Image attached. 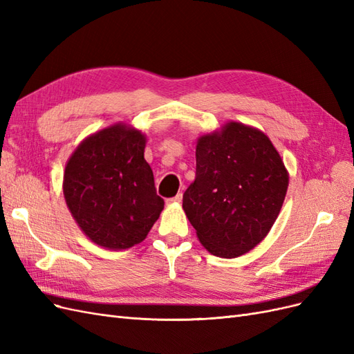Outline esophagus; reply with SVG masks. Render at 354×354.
I'll return each instance as SVG.
<instances>
[{"mask_svg":"<svg viewBox=\"0 0 354 354\" xmlns=\"http://www.w3.org/2000/svg\"><path fill=\"white\" fill-rule=\"evenodd\" d=\"M181 199H183V195L177 194L174 198H168L167 203H178V202H181Z\"/></svg>","mask_w":354,"mask_h":354,"instance_id":"34e87169","label":"esophagus"}]
</instances>
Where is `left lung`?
<instances>
[{"label":"left lung","mask_w":354,"mask_h":354,"mask_svg":"<svg viewBox=\"0 0 354 354\" xmlns=\"http://www.w3.org/2000/svg\"><path fill=\"white\" fill-rule=\"evenodd\" d=\"M286 189V168L269 137L229 122L198 140L196 177L185 192L183 209L211 254L234 259L266 238Z\"/></svg>","instance_id":"8db88e82"}]
</instances>
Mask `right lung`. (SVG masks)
Returning a JSON list of instances; mask_svg holds the SVG:
<instances>
[{"mask_svg":"<svg viewBox=\"0 0 354 354\" xmlns=\"http://www.w3.org/2000/svg\"><path fill=\"white\" fill-rule=\"evenodd\" d=\"M145 146L140 131L118 124L85 138L66 164L68 207L82 232L104 248L140 243L164 209Z\"/></svg>","mask_w":354,"mask_h":354,"instance_id":"1","label":"right lung"}]
</instances>
